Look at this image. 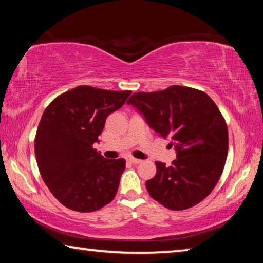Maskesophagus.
Here are the masks:
<instances>
[{
    "label": "esophagus",
    "mask_w": 263,
    "mask_h": 263,
    "mask_svg": "<svg viewBox=\"0 0 263 263\" xmlns=\"http://www.w3.org/2000/svg\"><path fill=\"white\" fill-rule=\"evenodd\" d=\"M127 160L130 162H132V163H136V164H138V163H140L141 162V160L140 159H136V158H133V157H128L127 158Z\"/></svg>",
    "instance_id": "1"
}]
</instances>
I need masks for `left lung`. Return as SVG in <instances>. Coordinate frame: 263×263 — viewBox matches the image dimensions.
<instances>
[{"instance_id": "obj_1", "label": "left lung", "mask_w": 263, "mask_h": 263, "mask_svg": "<svg viewBox=\"0 0 263 263\" xmlns=\"http://www.w3.org/2000/svg\"><path fill=\"white\" fill-rule=\"evenodd\" d=\"M126 103L176 151L172 166L155 162L157 174L146 181L151 197L175 211L202 202L219 181L229 151L228 126L215 102L197 89L172 86L136 92Z\"/></svg>"}]
</instances>
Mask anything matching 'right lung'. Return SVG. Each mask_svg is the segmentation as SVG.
Listing matches in <instances>:
<instances>
[{
	"mask_svg": "<svg viewBox=\"0 0 263 263\" xmlns=\"http://www.w3.org/2000/svg\"><path fill=\"white\" fill-rule=\"evenodd\" d=\"M130 94L80 86L44 111L34 139L38 168L52 195L70 210H100L117 194L125 160L105 159L92 146L100 141L106 117Z\"/></svg>",
	"mask_w": 263,
	"mask_h": 263,
	"instance_id": "1",
	"label": "right lung"
}]
</instances>
